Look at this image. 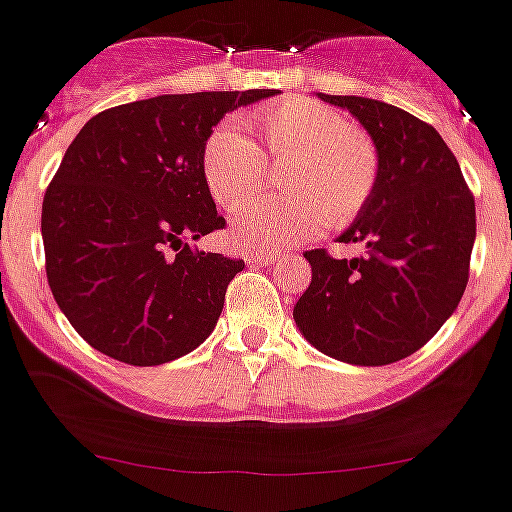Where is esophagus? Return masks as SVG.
<instances>
[{
	"mask_svg": "<svg viewBox=\"0 0 512 512\" xmlns=\"http://www.w3.org/2000/svg\"><path fill=\"white\" fill-rule=\"evenodd\" d=\"M247 262H252V265H270V262H277V255H270V252H247Z\"/></svg>",
	"mask_w": 512,
	"mask_h": 512,
	"instance_id": "obj_1",
	"label": "esophagus"
}]
</instances>
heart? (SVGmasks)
<instances>
[{
    "instance_id": "b5f03b06",
    "label": "heart",
    "mask_w": 512,
    "mask_h": 512,
    "mask_svg": "<svg viewBox=\"0 0 512 512\" xmlns=\"http://www.w3.org/2000/svg\"><path fill=\"white\" fill-rule=\"evenodd\" d=\"M252 130L220 122L202 147V177L217 205L235 210L267 180V156L282 168L277 200H250L235 212L230 237L247 250H277L345 227L370 205L380 182V150L330 104L285 97L255 109Z\"/></svg>"
}]
</instances>
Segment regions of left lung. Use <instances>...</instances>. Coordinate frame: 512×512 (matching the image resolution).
<instances>
[{
	"label": "left lung",
	"mask_w": 512,
	"mask_h": 512,
	"mask_svg": "<svg viewBox=\"0 0 512 512\" xmlns=\"http://www.w3.org/2000/svg\"><path fill=\"white\" fill-rule=\"evenodd\" d=\"M347 109L380 150L370 205L340 235L365 252L307 250L312 282L292 317L310 345L350 365L413 355L453 315L470 275L475 200L433 124L367 97L317 94Z\"/></svg>",
	"instance_id": "obj_1"
}]
</instances>
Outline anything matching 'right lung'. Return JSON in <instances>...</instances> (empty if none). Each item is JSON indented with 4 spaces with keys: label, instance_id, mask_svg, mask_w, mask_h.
Here are the masks:
<instances>
[{
    "label": "right lung",
    "instance_id": "1",
    "mask_svg": "<svg viewBox=\"0 0 512 512\" xmlns=\"http://www.w3.org/2000/svg\"><path fill=\"white\" fill-rule=\"evenodd\" d=\"M277 94H160L94 114L42 202L47 282L69 325L127 365H162L217 325L245 262L190 242L225 227L202 147L227 112Z\"/></svg>",
    "mask_w": 512,
    "mask_h": 512
}]
</instances>
